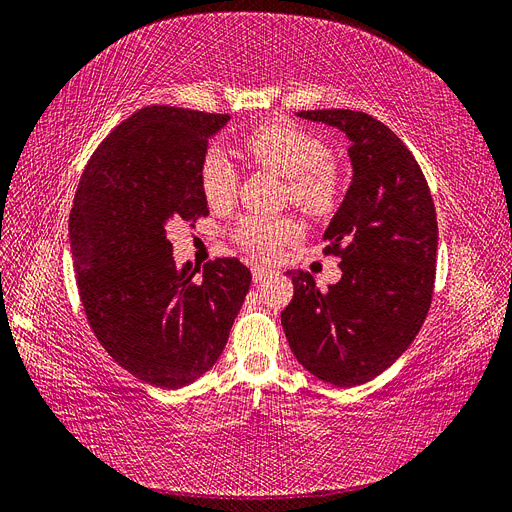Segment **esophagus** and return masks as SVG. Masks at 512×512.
<instances>
[{
    "mask_svg": "<svg viewBox=\"0 0 512 512\" xmlns=\"http://www.w3.org/2000/svg\"><path fill=\"white\" fill-rule=\"evenodd\" d=\"M269 275H273V269H269V267H262V265H254V267H252L254 282H262V280H265V277H269Z\"/></svg>",
    "mask_w": 512,
    "mask_h": 512,
    "instance_id": "esophagus-1",
    "label": "esophagus"
}]
</instances>
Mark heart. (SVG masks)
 Listing matches in <instances>:
<instances>
[{
    "label": "heart",
    "mask_w": 512,
    "mask_h": 512,
    "mask_svg": "<svg viewBox=\"0 0 512 512\" xmlns=\"http://www.w3.org/2000/svg\"><path fill=\"white\" fill-rule=\"evenodd\" d=\"M245 156L288 179V196L294 205L309 215H327L339 200V175L327 162V147L316 136L290 123H262L241 143ZM200 185L209 207H226L237 188V173L232 164L213 151L200 168ZM299 237V226L288 218L273 215H247L241 220L235 239L245 252L258 258H273L290 241Z\"/></svg>",
    "instance_id": "obj_1"
}]
</instances>
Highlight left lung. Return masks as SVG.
I'll return each instance as SVG.
<instances>
[{
  "mask_svg": "<svg viewBox=\"0 0 512 512\" xmlns=\"http://www.w3.org/2000/svg\"><path fill=\"white\" fill-rule=\"evenodd\" d=\"M297 117L346 134L352 179L322 235L324 252L342 258V280L320 292L309 273L288 271L294 297L282 327L309 374L352 389L391 367L423 327L436 280V207L421 166L378 119L342 108Z\"/></svg>",
  "mask_w": 512,
  "mask_h": 512,
  "instance_id": "1",
  "label": "left lung"
}]
</instances>
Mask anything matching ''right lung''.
Returning <instances> with one entry per match:
<instances>
[{
  "instance_id": "obj_1",
  "label": "right lung",
  "mask_w": 512,
  "mask_h": 512,
  "mask_svg": "<svg viewBox=\"0 0 512 512\" xmlns=\"http://www.w3.org/2000/svg\"><path fill=\"white\" fill-rule=\"evenodd\" d=\"M228 115L145 106L91 156L70 211V252L87 320L132 376L181 389L224 352L252 273L237 258L179 267L166 230L209 213V138Z\"/></svg>"
}]
</instances>
